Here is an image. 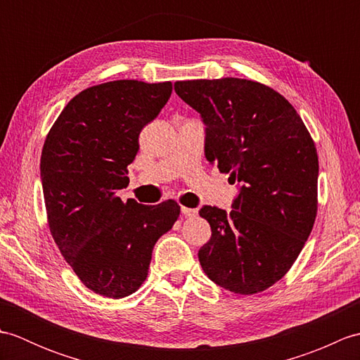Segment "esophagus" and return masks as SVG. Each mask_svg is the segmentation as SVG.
Instances as JSON below:
<instances>
[{
  "label": "esophagus",
  "mask_w": 360,
  "mask_h": 360,
  "mask_svg": "<svg viewBox=\"0 0 360 360\" xmlns=\"http://www.w3.org/2000/svg\"><path fill=\"white\" fill-rule=\"evenodd\" d=\"M181 212H182V215H184V217H187V218H192V217H196V210H195V209H190V207H184V205H182V207H181Z\"/></svg>",
  "instance_id": "esophagus-1"
}]
</instances>
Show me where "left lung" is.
Instances as JSON below:
<instances>
[{"label":"left lung","instance_id":"left-lung-1","mask_svg":"<svg viewBox=\"0 0 360 360\" xmlns=\"http://www.w3.org/2000/svg\"><path fill=\"white\" fill-rule=\"evenodd\" d=\"M174 91L201 114L205 158L241 186L231 213L200 210L212 229L200 263L231 292H262L285 277L314 226V141L294 106L258 82L187 80L176 82Z\"/></svg>","mask_w":360,"mask_h":360}]
</instances>
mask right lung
I'll use <instances>...</instances> for the list:
<instances>
[{
    "mask_svg": "<svg viewBox=\"0 0 360 360\" xmlns=\"http://www.w3.org/2000/svg\"><path fill=\"white\" fill-rule=\"evenodd\" d=\"M172 82L114 80L70 101L43 145L40 173L53 241L83 285L122 298L148 275L156 241L178 219L179 204L120 200L142 128L172 96Z\"/></svg>",
    "mask_w": 360,
    "mask_h": 360,
    "instance_id": "right-lung-1",
    "label": "right lung"
}]
</instances>
